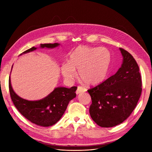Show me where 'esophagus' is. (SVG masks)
I'll use <instances>...</instances> for the list:
<instances>
[{
    "mask_svg": "<svg viewBox=\"0 0 152 152\" xmlns=\"http://www.w3.org/2000/svg\"><path fill=\"white\" fill-rule=\"evenodd\" d=\"M86 89L85 88H83V87H82V86H78V89H77L76 90V94H79V93H83L86 91Z\"/></svg>",
    "mask_w": 152,
    "mask_h": 152,
    "instance_id": "esophagus-1",
    "label": "esophagus"
}]
</instances>
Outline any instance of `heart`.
I'll return each instance as SVG.
<instances>
[{
    "label": "heart",
    "instance_id": "heart-1",
    "mask_svg": "<svg viewBox=\"0 0 152 152\" xmlns=\"http://www.w3.org/2000/svg\"><path fill=\"white\" fill-rule=\"evenodd\" d=\"M111 61L110 52L105 48L79 46L70 53L69 63L63 64L61 70L67 81L76 78L77 70L86 84L96 85L106 78Z\"/></svg>",
    "mask_w": 152,
    "mask_h": 152
}]
</instances>
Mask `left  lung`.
Wrapping results in <instances>:
<instances>
[{
    "label": "left lung",
    "instance_id": "1",
    "mask_svg": "<svg viewBox=\"0 0 152 152\" xmlns=\"http://www.w3.org/2000/svg\"><path fill=\"white\" fill-rule=\"evenodd\" d=\"M123 63L114 75L88 90L92 104L89 114L102 127L124 122L136 107L142 92V80L137 61L131 54L119 48Z\"/></svg>",
    "mask_w": 152,
    "mask_h": 152
}]
</instances>
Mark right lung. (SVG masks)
I'll return each mask as SVG.
<instances>
[{"label":"right lung","instance_id":"right-lung-1","mask_svg":"<svg viewBox=\"0 0 152 152\" xmlns=\"http://www.w3.org/2000/svg\"><path fill=\"white\" fill-rule=\"evenodd\" d=\"M59 44H40V48H55ZM33 47L21 55L37 50ZM77 87L70 88L58 87L46 97L38 101H28L19 96L14 92L11 85L10 76L9 77V90L11 99L18 110L31 122L42 127H49L59 120L65 112L71 100L76 97L75 91Z\"/></svg>","mask_w":152,"mask_h":152}]
</instances>
